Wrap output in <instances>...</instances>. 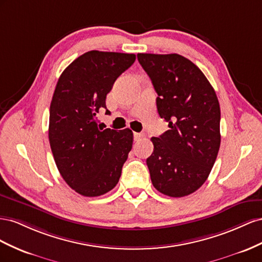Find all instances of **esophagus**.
Instances as JSON below:
<instances>
[{
	"mask_svg": "<svg viewBox=\"0 0 262 262\" xmlns=\"http://www.w3.org/2000/svg\"><path fill=\"white\" fill-rule=\"evenodd\" d=\"M143 137H144L143 134H140V133H134V139H135L136 141H137V140H140Z\"/></svg>",
	"mask_w": 262,
	"mask_h": 262,
	"instance_id": "34e87169",
	"label": "esophagus"
}]
</instances>
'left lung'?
<instances>
[{
    "label": "left lung",
    "instance_id": "left-lung-1",
    "mask_svg": "<svg viewBox=\"0 0 262 262\" xmlns=\"http://www.w3.org/2000/svg\"><path fill=\"white\" fill-rule=\"evenodd\" d=\"M151 79L159 116L169 130L152 137L147 166L155 188L171 198L200 189L221 146V108L213 86L199 67L178 54H138Z\"/></svg>",
    "mask_w": 262,
    "mask_h": 262
}]
</instances>
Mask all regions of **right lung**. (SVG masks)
Wrapping results in <instances>:
<instances>
[{
  "mask_svg": "<svg viewBox=\"0 0 262 262\" xmlns=\"http://www.w3.org/2000/svg\"><path fill=\"white\" fill-rule=\"evenodd\" d=\"M135 59L134 54L88 51L57 82L49 111L50 148L63 180L83 196H100L113 189L132 150L133 132L103 129L96 114L106 108L115 80Z\"/></svg>",
  "mask_w": 262,
  "mask_h": 262,
  "instance_id": "add662e5",
  "label": "right lung"
}]
</instances>
